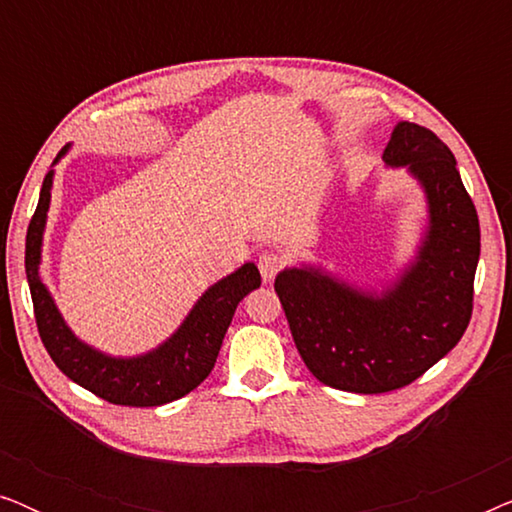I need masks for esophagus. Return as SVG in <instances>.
Returning a JSON list of instances; mask_svg holds the SVG:
<instances>
[{
    "instance_id": "esophagus-1",
    "label": "esophagus",
    "mask_w": 512,
    "mask_h": 512,
    "mask_svg": "<svg viewBox=\"0 0 512 512\" xmlns=\"http://www.w3.org/2000/svg\"><path fill=\"white\" fill-rule=\"evenodd\" d=\"M284 263V256L279 254V251H263V254L258 256V270H261L263 282H272V279L277 277V272L284 268Z\"/></svg>"
}]
</instances>
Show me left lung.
Here are the masks:
<instances>
[{
	"label": "left lung",
	"mask_w": 512,
	"mask_h": 512,
	"mask_svg": "<svg viewBox=\"0 0 512 512\" xmlns=\"http://www.w3.org/2000/svg\"><path fill=\"white\" fill-rule=\"evenodd\" d=\"M384 163L408 165L429 198V233L401 284L377 298L310 268L275 279L307 370L354 394L408 387L457 345L473 314L480 223L452 151L429 128L403 121Z\"/></svg>",
	"instance_id": "1"
}]
</instances>
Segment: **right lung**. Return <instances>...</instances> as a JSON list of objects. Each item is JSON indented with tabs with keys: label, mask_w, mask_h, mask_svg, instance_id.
Masks as SVG:
<instances>
[{
	"label": "right lung",
	"mask_w": 512,
	"mask_h": 512,
	"mask_svg": "<svg viewBox=\"0 0 512 512\" xmlns=\"http://www.w3.org/2000/svg\"><path fill=\"white\" fill-rule=\"evenodd\" d=\"M65 151L67 149H62L60 156ZM51 186L53 172H48L41 186L39 205L27 226L25 272L30 282L39 338L53 363L69 380L114 405L156 408V405L186 396L212 373L235 307L249 291L261 286V272L254 263L242 265L198 300L179 331L165 345L137 359H111L74 338L39 279L41 235H44L48 202H51Z\"/></svg>",
	"instance_id": "obj_1"
}]
</instances>
